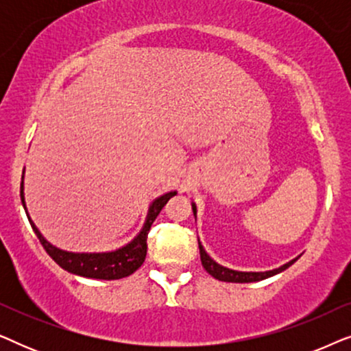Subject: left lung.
I'll return each instance as SVG.
<instances>
[{"label":"left lung","instance_id":"8db88e82","mask_svg":"<svg viewBox=\"0 0 351 351\" xmlns=\"http://www.w3.org/2000/svg\"><path fill=\"white\" fill-rule=\"evenodd\" d=\"M191 208H193V214L196 215L195 203L191 204ZM198 246H199L201 263H203L204 270L208 271L210 276L215 278V280L227 281V282H254V281L267 280V278L275 276V275H278V273L285 271L286 268H289L292 263H294L297 258H299V257L292 258L291 262H287V263H285V265H281L280 268H275V270H270V271H237V270H230V268L222 267V265H219L217 262H214L213 258L208 256V252L204 251V247L201 246L199 241H198Z\"/></svg>","mask_w":351,"mask_h":351}]
</instances>
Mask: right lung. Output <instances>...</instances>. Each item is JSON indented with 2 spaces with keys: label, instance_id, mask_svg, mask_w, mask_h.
Here are the masks:
<instances>
[{
  "label": "right lung",
  "instance_id": "right-lung-1",
  "mask_svg": "<svg viewBox=\"0 0 351 351\" xmlns=\"http://www.w3.org/2000/svg\"><path fill=\"white\" fill-rule=\"evenodd\" d=\"M177 191H169V193L160 196L153 201L150 209H148L147 220L143 223V228L131 243L126 246L117 249L112 252H69L62 251V249L52 246L49 241H46V238L40 233V230L36 228V225L32 222L30 215L27 213V217L30 220V225L33 232L36 233L38 239L43 244V247L46 249V252L49 254L57 265L64 268V270L73 273V275L84 276V278H94V280H119V278H126L132 275L138 267L142 265L147 256V237L150 232L152 223L155 222L158 214L161 213V209L165 208V204L174 196ZM21 198L22 204L25 208V201H23V182L21 185ZM27 209V208H25Z\"/></svg>",
  "mask_w": 351,
  "mask_h": 351
}]
</instances>
